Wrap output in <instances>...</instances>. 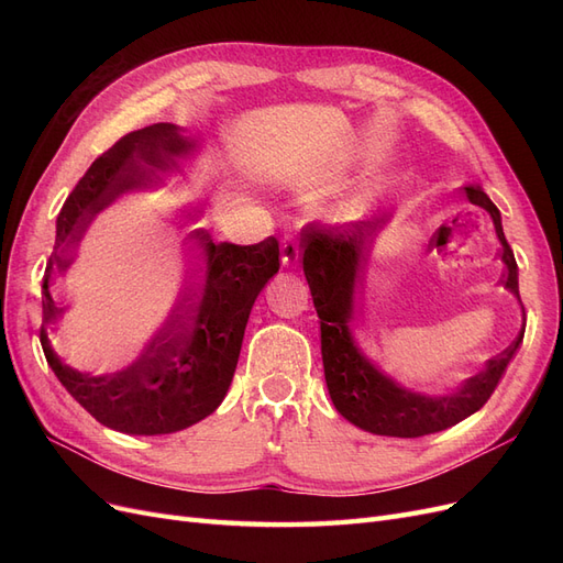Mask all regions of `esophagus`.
Wrapping results in <instances>:
<instances>
[{
    "instance_id": "obj_1",
    "label": "esophagus",
    "mask_w": 563,
    "mask_h": 563,
    "mask_svg": "<svg viewBox=\"0 0 563 563\" xmlns=\"http://www.w3.org/2000/svg\"><path fill=\"white\" fill-rule=\"evenodd\" d=\"M282 263L286 267H294L298 263V240L294 234H284L282 240Z\"/></svg>"
}]
</instances>
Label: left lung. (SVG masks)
<instances>
[{
	"mask_svg": "<svg viewBox=\"0 0 563 563\" xmlns=\"http://www.w3.org/2000/svg\"><path fill=\"white\" fill-rule=\"evenodd\" d=\"M467 199L490 213L496 234L503 244L500 255L505 263L503 284L519 296L517 261L512 246L507 244L500 211L496 209L482 187H465ZM385 223L383 213L360 218L343 225L310 223L302 232V272L310 284L314 308L321 329V360L327 376L329 395L338 413L373 434L385 437H422L465 420L490 399L503 373L512 360L523 331L505 352L488 360L486 368L465 380L451 395L424 397L418 391L404 389L395 380L373 366L356 347L350 321L356 308V282L368 258V249Z\"/></svg>",
	"mask_w": 563,
	"mask_h": 563,
	"instance_id": "8db88e82",
	"label": "left lung"
}]
</instances>
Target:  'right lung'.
<instances>
[{
  "label": "right lung",
  "instance_id": "1",
  "mask_svg": "<svg viewBox=\"0 0 563 563\" xmlns=\"http://www.w3.org/2000/svg\"><path fill=\"white\" fill-rule=\"evenodd\" d=\"M187 150L190 141L176 124H152L126 133L91 164L56 220V246L42 282V350L63 387L98 422L117 432L168 434L211 416L232 383L253 302L279 269L275 236L251 246L216 242L201 211L183 203L178 213L195 220L187 232L190 282L141 360L100 376L60 360L48 335L63 312L56 279L73 263L84 230L117 197L162 187L178 168L176 157L187 155Z\"/></svg>",
  "mask_w": 563,
  "mask_h": 563
}]
</instances>
